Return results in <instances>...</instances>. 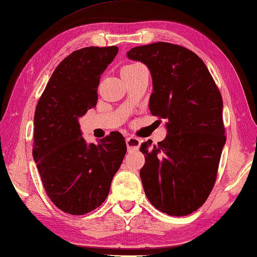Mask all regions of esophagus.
I'll return each mask as SVG.
<instances>
[{
	"label": "esophagus",
	"instance_id": "34e87169",
	"mask_svg": "<svg viewBox=\"0 0 257 257\" xmlns=\"http://www.w3.org/2000/svg\"><path fill=\"white\" fill-rule=\"evenodd\" d=\"M125 144H127V148L129 152H132V151H136L140 149L141 146V140L140 138H136V137H127L125 138Z\"/></svg>",
	"mask_w": 257,
	"mask_h": 257
}]
</instances>
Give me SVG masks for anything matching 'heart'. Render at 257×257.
Returning a JSON list of instances; mask_svg holds the SVG:
<instances>
[{"instance_id":"obj_1","label":"heart","mask_w":257,"mask_h":257,"mask_svg":"<svg viewBox=\"0 0 257 257\" xmlns=\"http://www.w3.org/2000/svg\"><path fill=\"white\" fill-rule=\"evenodd\" d=\"M142 66L141 64H130V65H127V66H124L123 68H136V67H140Z\"/></svg>"}]
</instances>
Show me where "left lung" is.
I'll return each instance as SVG.
<instances>
[{
	"mask_svg": "<svg viewBox=\"0 0 257 257\" xmlns=\"http://www.w3.org/2000/svg\"><path fill=\"white\" fill-rule=\"evenodd\" d=\"M127 57L148 66L150 111L167 120L165 140L141 146L144 192L162 213L186 216L205 203L216 181L225 144L221 92L205 63L186 48L157 42L130 49Z\"/></svg>",
	"mask_w": 257,
	"mask_h": 257,
	"instance_id": "8db88e82",
	"label": "left lung"
}]
</instances>
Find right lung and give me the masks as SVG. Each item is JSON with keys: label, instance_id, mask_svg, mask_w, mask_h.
I'll return each instance as SVG.
<instances>
[{"label": "right lung", "instance_id": "obj_1", "mask_svg": "<svg viewBox=\"0 0 257 257\" xmlns=\"http://www.w3.org/2000/svg\"><path fill=\"white\" fill-rule=\"evenodd\" d=\"M117 51L113 46L72 52L56 67L36 106L34 161L48 197L67 214H87L105 201L127 152L120 133L88 144L79 123L96 106L100 75Z\"/></svg>", "mask_w": 257, "mask_h": 257}]
</instances>
